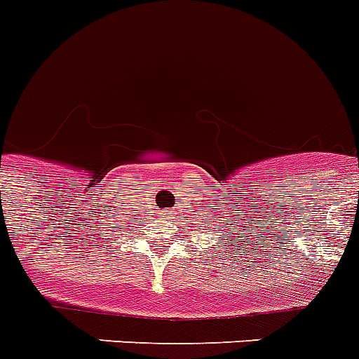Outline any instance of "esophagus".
<instances>
[{
    "label": "esophagus",
    "instance_id": "1",
    "mask_svg": "<svg viewBox=\"0 0 359 359\" xmlns=\"http://www.w3.org/2000/svg\"><path fill=\"white\" fill-rule=\"evenodd\" d=\"M163 214H165V216H170V214H172V210H163Z\"/></svg>",
    "mask_w": 359,
    "mask_h": 359
}]
</instances>
